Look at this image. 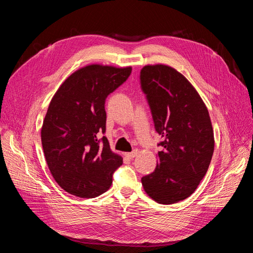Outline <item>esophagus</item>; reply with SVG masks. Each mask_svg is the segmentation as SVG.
<instances>
[{"mask_svg": "<svg viewBox=\"0 0 253 253\" xmlns=\"http://www.w3.org/2000/svg\"><path fill=\"white\" fill-rule=\"evenodd\" d=\"M137 154H138V151L134 150V151L131 152V153H126V156L128 157L129 159H132V158H134L135 156H137Z\"/></svg>", "mask_w": 253, "mask_h": 253, "instance_id": "1", "label": "esophagus"}]
</instances>
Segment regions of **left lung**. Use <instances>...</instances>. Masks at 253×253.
I'll use <instances>...</instances> for the list:
<instances>
[{"label": "left lung", "mask_w": 253, "mask_h": 253, "mask_svg": "<svg viewBox=\"0 0 253 253\" xmlns=\"http://www.w3.org/2000/svg\"><path fill=\"white\" fill-rule=\"evenodd\" d=\"M140 82L164 148L155 171L141 182L152 200L175 204L192 194L208 171L214 151L209 112L192 84L169 65H145Z\"/></svg>", "instance_id": "8db88e82"}]
</instances>
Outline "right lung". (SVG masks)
<instances>
[{
	"label": "right lung",
	"mask_w": 253,
	"mask_h": 253,
	"mask_svg": "<svg viewBox=\"0 0 253 253\" xmlns=\"http://www.w3.org/2000/svg\"><path fill=\"white\" fill-rule=\"evenodd\" d=\"M132 67L89 64L61 84L43 120L41 140L48 169L70 194L90 198L106 192L122 165L105 132V99L120 86Z\"/></svg>",
	"instance_id": "obj_1"
}]
</instances>
